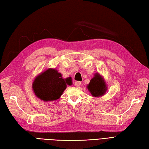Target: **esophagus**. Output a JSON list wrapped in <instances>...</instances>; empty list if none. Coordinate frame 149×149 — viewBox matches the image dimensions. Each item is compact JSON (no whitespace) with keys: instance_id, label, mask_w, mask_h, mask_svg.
Returning <instances> with one entry per match:
<instances>
[{"instance_id":"obj_1","label":"esophagus","mask_w":149,"mask_h":149,"mask_svg":"<svg viewBox=\"0 0 149 149\" xmlns=\"http://www.w3.org/2000/svg\"><path fill=\"white\" fill-rule=\"evenodd\" d=\"M74 84H75V86L76 87H79V86H81V82H79V81H75Z\"/></svg>"}]
</instances>
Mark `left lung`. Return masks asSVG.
<instances>
[{"label":"left lung","instance_id":"obj_1","mask_svg":"<svg viewBox=\"0 0 149 149\" xmlns=\"http://www.w3.org/2000/svg\"><path fill=\"white\" fill-rule=\"evenodd\" d=\"M87 89L93 96L99 97L102 96L106 93V85L101 76L99 74H96L94 77L90 81Z\"/></svg>","mask_w":149,"mask_h":149}]
</instances>
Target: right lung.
Instances as JSON below:
<instances>
[{"instance_id": "obj_1", "label": "right lung", "mask_w": 149, "mask_h": 149, "mask_svg": "<svg viewBox=\"0 0 149 149\" xmlns=\"http://www.w3.org/2000/svg\"><path fill=\"white\" fill-rule=\"evenodd\" d=\"M72 79H63L62 74L55 69L49 68L41 74L33 83L36 96L45 101L58 100L66 89L67 85H72Z\"/></svg>"}]
</instances>
